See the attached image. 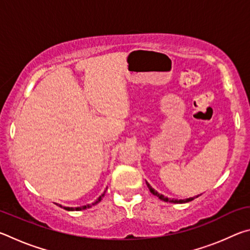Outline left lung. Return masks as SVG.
I'll return each mask as SVG.
<instances>
[{"instance_id": "1", "label": "left lung", "mask_w": 250, "mask_h": 250, "mask_svg": "<svg viewBox=\"0 0 250 250\" xmlns=\"http://www.w3.org/2000/svg\"><path fill=\"white\" fill-rule=\"evenodd\" d=\"M146 185H147V188H149V189H150V192L153 194V195H155V196H158L161 201H164V202H170V203H174V204H182V203H188V202H191V201H193L194 198L195 197H189V198H186V200H171V198H167V197H166L164 195H162V194H159L158 192L155 191V189L152 188V186L147 183L146 182ZM197 197V196H196Z\"/></svg>"}]
</instances>
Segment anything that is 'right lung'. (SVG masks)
Here are the masks:
<instances>
[{
    "instance_id": "1",
    "label": "right lung",
    "mask_w": 250,
    "mask_h": 250,
    "mask_svg": "<svg viewBox=\"0 0 250 250\" xmlns=\"http://www.w3.org/2000/svg\"><path fill=\"white\" fill-rule=\"evenodd\" d=\"M104 195V193L103 195H101V196H99L98 200H97L96 202L92 203L91 205H96L97 203H99L101 200H103ZM91 205H84V206H82V207H76V208H74V207H65V209H67V210H82V209H87V208H89V207H91Z\"/></svg>"
}]
</instances>
